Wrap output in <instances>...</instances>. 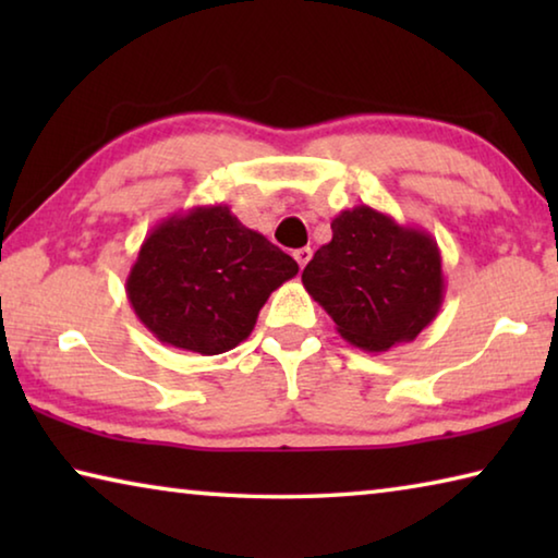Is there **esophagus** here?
<instances>
[{"mask_svg": "<svg viewBox=\"0 0 558 558\" xmlns=\"http://www.w3.org/2000/svg\"><path fill=\"white\" fill-rule=\"evenodd\" d=\"M292 256H295L300 268H305L307 263H310V258H313V248H307V245H305V248H298L295 253H292Z\"/></svg>", "mask_w": 558, "mask_h": 558, "instance_id": "1", "label": "esophagus"}]
</instances>
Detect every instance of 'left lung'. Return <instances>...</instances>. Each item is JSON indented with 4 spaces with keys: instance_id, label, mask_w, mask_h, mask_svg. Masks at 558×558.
I'll use <instances>...</instances> for the list:
<instances>
[{
    "instance_id": "1",
    "label": "left lung",
    "mask_w": 558,
    "mask_h": 558,
    "mask_svg": "<svg viewBox=\"0 0 558 558\" xmlns=\"http://www.w3.org/2000/svg\"><path fill=\"white\" fill-rule=\"evenodd\" d=\"M302 286L342 339L364 352L411 342L446 295L436 239L366 204L335 216L332 241L302 270Z\"/></svg>"
}]
</instances>
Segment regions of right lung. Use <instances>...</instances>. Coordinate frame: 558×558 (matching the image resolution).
Masks as SVG:
<instances>
[{
	"label": "right lung",
	"instance_id": "right-lung-1",
	"mask_svg": "<svg viewBox=\"0 0 558 558\" xmlns=\"http://www.w3.org/2000/svg\"><path fill=\"white\" fill-rule=\"evenodd\" d=\"M295 276L288 253L216 204L159 221L140 245L125 290L159 342L211 356L239 347L270 292Z\"/></svg>",
	"mask_w": 558,
	"mask_h": 558
}]
</instances>
